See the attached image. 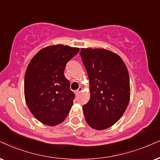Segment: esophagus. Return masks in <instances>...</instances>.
<instances>
[{
    "label": "esophagus",
    "mask_w": 160,
    "mask_h": 160,
    "mask_svg": "<svg viewBox=\"0 0 160 160\" xmlns=\"http://www.w3.org/2000/svg\"><path fill=\"white\" fill-rule=\"evenodd\" d=\"M82 90V87H79V88L77 91H75V94H76V95H78L79 94H80V92H81V91Z\"/></svg>",
    "instance_id": "obj_1"
}]
</instances>
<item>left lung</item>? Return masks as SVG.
Masks as SVG:
<instances>
[{"label": "left lung", "mask_w": 160, "mask_h": 160, "mask_svg": "<svg viewBox=\"0 0 160 160\" xmlns=\"http://www.w3.org/2000/svg\"><path fill=\"white\" fill-rule=\"evenodd\" d=\"M90 82V100L82 109L88 125L108 128L124 114L130 99V80L121 58L103 48H81L80 52Z\"/></svg>", "instance_id": "obj_1"}]
</instances>
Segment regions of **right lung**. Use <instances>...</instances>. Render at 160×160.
<instances>
[{
    "mask_svg": "<svg viewBox=\"0 0 160 160\" xmlns=\"http://www.w3.org/2000/svg\"><path fill=\"white\" fill-rule=\"evenodd\" d=\"M79 51L68 46H50L38 52L28 65L24 79L26 102L40 122L54 126L67 117L75 94L64 70Z\"/></svg>",
    "mask_w": 160,
    "mask_h": 160,
    "instance_id": "1",
    "label": "right lung"
}]
</instances>
